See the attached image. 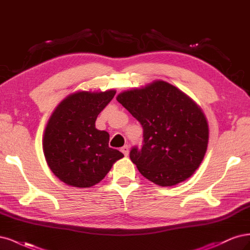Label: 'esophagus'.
I'll return each instance as SVG.
<instances>
[{"label": "esophagus", "mask_w": 250, "mask_h": 250, "mask_svg": "<svg viewBox=\"0 0 250 250\" xmlns=\"http://www.w3.org/2000/svg\"><path fill=\"white\" fill-rule=\"evenodd\" d=\"M120 151H122L125 156H127L128 155V146H123L122 148H120Z\"/></svg>", "instance_id": "34e87169"}]
</instances>
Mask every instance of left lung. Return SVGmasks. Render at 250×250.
<instances>
[{
    "label": "left lung",
    "mask_w": 250,
    "mask_h": 250,
    "mask_svg": "<svg viewBox=\"0 0 250 250\" xmlns=\"http://www.w3.org/2000/svg\"><path fill=\"white\" fill-rule=\"evenodd\" d=\"M116 100L143 127L142 146L132 147L130 158L144 178L163 187L190 178L208 140L207 119L197 104L164 81L125 91Z\"/></svg>",
    "instance_id": "left-lung-1"
}]
</instances>
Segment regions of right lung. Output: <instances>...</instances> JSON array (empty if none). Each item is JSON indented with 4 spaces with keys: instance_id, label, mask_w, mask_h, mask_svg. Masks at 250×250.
<instances>
[{
    "instance_id": "right-lung-1",
    "label": "right lung",
    "mask_w": 250,
    "mask_h": 250,
    "mask_svg": "<svg viewBox=\"0 0 250 250\" xmlns=\"http://www.w3.org/2000/svg\"><path fill=\"white\" fill-rule=\"evenodd\" d=\"M116 91L70 94L56 108L43 136L44 157L52 172L69 186L89 188L100 183L124 155L109 147L110 136L95 120Z\"/></svg>"
}]
</instances>
